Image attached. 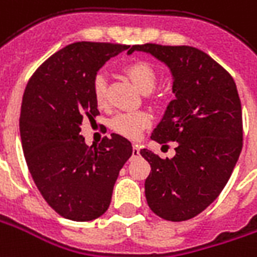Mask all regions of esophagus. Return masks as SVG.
<instances>
[{
  "mask_svg": "<svg viewBox=\"0 0 257 257\" xmlns=\"http://www.w3.org/2000/svg\"><path fill=\"white\" fill-rule=\"evenodd\" d=\"M139 154H141V147H139V145H134V147H132V156L138 157Z\"/></svg>",
  "mask_w": 257,
  "mask_h": 257,
  "instance_id": "esophagus-1",
  "label": "esophagus"
}]
</instances>
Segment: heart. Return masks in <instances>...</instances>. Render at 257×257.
I'll return each instance as SVG.
<instances>
[{"instance_id":"b5f03b06","label":"heart","mask_w":257,"mask_h":257,"mask_svg":"<svg viewBox=\"0 0 257 257\" xmlns=\"http://www.w3.org/2000/svg\"><path fill=\"white\" fill-rule=\"evenodd\" d=\"M125 73L134 82V85L143 93H150L157 83V72L150 64L145 61L132 62L125 68ZM91 93L98 105L107 101V75L97 72L91 82ZM152 122V116L146 111H128L119 112L111 119V128L116 134L129 139H138L141 134Z\"/></svg>"}]
</instances>
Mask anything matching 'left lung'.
Masks as SVG:
<instances>
[{
    "instance_id": "left-lung-1",
    "label": "left lung",
    "mask_w": 257,
    "mask_h": 257,
    "mask_svg": "<svg viewBox=\"0 0 257 257\" xmlns=\"http://www.w3.org/2000/svg\"><path fill=\"white\" fill-rule=\"evenodd\" d=\"M153 55L172 75L175 100L152 132L175 156L142 149L152 172L145 182L149 207L168 221H185L213 203L228 182L242 150V110L234 79L203 51L189 46H132Z\"/></svg>"
}]
</instances>
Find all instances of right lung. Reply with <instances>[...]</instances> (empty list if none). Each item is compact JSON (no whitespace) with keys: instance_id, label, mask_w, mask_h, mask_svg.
Segmentation results:
<instances>
[{"instance_id":"add662e5","label":"right lung","mask_w":257,"mask_h":257,"mask_svg":"<svg viewBox=\"0 0 257 257\" xmlns=\"http://www.w3.org/2000/svg\"><path fill=\"white\" fill-rule=\"evenodd\" d=\"M128 48L69 44L33 73L23 94L19 129L26 164L41 196L68 220L103 216L119 170L132 156L131 142L121 135L111 134L98 146H87L80 135L83 116L100 114L91 93L94 75Z\"/></svg>"}]
</instances>
